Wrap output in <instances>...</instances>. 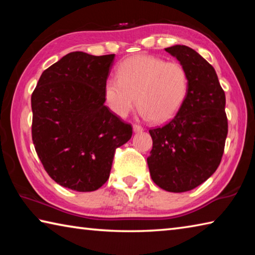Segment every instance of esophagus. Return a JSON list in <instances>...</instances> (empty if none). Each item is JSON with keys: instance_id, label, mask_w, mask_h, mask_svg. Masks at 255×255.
I'll return each mask as SVG.
<instances>
[{"instance_id": "1", "label": "esophagus", "mask_w": 255, "mask_h": 255, "mask_svg": "<svg viewBox=\"0 0 255 255\" xmlns=\"http://www.w3.org/2000/svg\"><path fill=\"white\" fill-rule=\"evenodd\" d=\"M132 130H133V132H141L144 130V128L141 127V126H139V125H133L132 126Z\"/></svg>"}]
</instances>
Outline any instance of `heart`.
<instances>
[{"label": "heart", "mask_w": 255, "mask_h": 255, "mask_svg": "<svg viewBox=\"0 0 255 255\" xmlns=\"http://www.w3.org/2000/svg\"><path fill=\"white\" fill-rule=\"evenodd\" d=\"M117 75L106 80L103 97L110 111L120 118L126 117L137 103L143 119L169 122L188 96V73L178 62L136 55L123 60Z\"/></svg>", "instance_id": "1"}]
</instances>
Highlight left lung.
Instances as JSON below:
<instances>
[{"instance_id":"8db88e82","label":"left lung","mask_w":255,"mask_h":255,"mask_svg":"<svg viewBox=\"0 0 255 255\" xmlns=\"http://www.w3.org/2000/svg\"><path fill=\"white\" fill-rule=\"evenodd\" d=\"M189 76L183 106L169 124L150 129L153 148L147 157L155 184L169 192H185L214 174L225 147L228 126L225 93L215 68L188 46L165 48Z\"/></svg>"}]
</instances>
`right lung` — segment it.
<instances>
[{"label": "right lung", "instance_id": "1", "mask_svg": "<svg viewBox=\"0 0 255 255\" xmlns=\"http://www.w3.org/2000/svg\"><path fill=\"white\" fill-rule=\"evenodd\" d=\"M115 54L72 51L47 68L31 96L32 141L55 182L96 191L109 179L116 149L132 128L105 106L103 86Z\"/></svg>", "mask_w": 255, "mask_h": 255}]
</instances>
